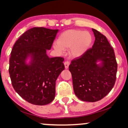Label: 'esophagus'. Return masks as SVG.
I'll list each match as a JSON object with an SVG mask.
<instances>
[{
  "label": "esophagus",
  "instance_id": "1",
  "mask_svg": "<svg viewBox=\"0 0 128 128\" xmlns=\"http://www.w3.org/2000/svg\"><path fill=\"white\" fill-rule=\"evenodd\" d=\"M64 66H65L66 69H67L69 67L70 62H69V61H65V62H64Z\"/></svg>",
  "mask_w": 128,
  "mask_h": 128
}]
</instances>
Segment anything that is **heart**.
I'll return each mask as SVG.
<instances>
[{"instance_id":"b5f03b06","label":"heart","mask_w":128,"mask_h":128,"mask_svg":"<svg viewBox=\"0 0 128 128\" xmlns=\"http://www.w3.org/2000/svg\"><path fill=\"white\" fill-rule=\"evenodd\" d=\"M93 42V37L88 32L79 30H70L60 35L57 42L54 44V48L59 52L64 50H70L72 57L83 56L89 49Z\"/></svg>"}]
</instances>
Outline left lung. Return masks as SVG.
Masks as SVG:
<instances>
[{
  "instance_id": "obj_1",
  "label": "left lung",
  "mask_w": 128,
  "mask_h": 128,
  "mask_svg": "<svg viewBox=\"0 0 128 128\" xmlns=\"http://www.w3.org/2000/svg\"><path fill=\"white\" fill-rule=\"evenodd\" d=\"M92 30L95 36L92 48L69 66L76 96L88 102L102 99L111 91L118 68L114 50L106 37L94 29Z\"/></svg>"
}]
</instances>
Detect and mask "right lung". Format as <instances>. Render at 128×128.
<instances>
[{
    "mask_svg": "<svg viewBox=\"0 0 128 128\" xmlns=\"http://www.w3.org/2000/svg\"><path fill=\"white\" fill-rule=\"evenodd\" d=\"M59 30L30 28L14 45L9 72L14 90L31 104L43 106L54 99L56 82L64 70L62 57L51 58L50 50Z\"/></svg>",
    "mask_w": 128,
    "mask_h": 128,
    "instance_id": "add662e5",
    "label": "right lung"
}]
</instances>
